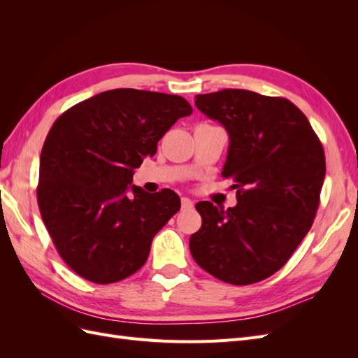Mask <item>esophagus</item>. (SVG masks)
Masks as SVG:
<instances>
[{"instance_id":"34e87169","label":"esophagus","mask_w":358,"mask_h":358,"mask_svg":"<svg viewBox=\"0 0 358 358\" xmlns=\"http://www.w3.org/2000/svg\"><path fill=\"white\" fill-rule=\"evenodd\" d=\"M182 209L183 210H191L192 208H194V203H192V200H189L188 197H182Z\"/></svg>"}]
</instances>
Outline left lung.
<instances>
[{"label": "left lung", "mask_w": 358, "mask_h": 358, "mask_svg": "<svg viewBox=\"0 0 358 358\" xmlns=\"http://www.w3.org/2000/svg\"><path fill=\"white\" fill-rule=\"evenodd\" d=\"M230 137L224 178L236 182L234 208L199 201L201 229L189 239L196 263L233 285L272 276L294 254L315 218L326 176L318 136L282 96L222 90L196 96Z\"/></svg>", "instance_id": "obj_1"}]
</instances>
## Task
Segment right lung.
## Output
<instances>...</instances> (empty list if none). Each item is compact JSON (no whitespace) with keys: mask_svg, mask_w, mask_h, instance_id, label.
I'll list each match as a JSON object with an SVG mask.
<instances>
[{"mask_svg":"<svg viewBox=\"0 0 358 358\" xmlns=\"http://www.w3.org/2000/svg\"><path fill=\"white\" fill-rule=\"evenodd\" d=\"M192 107L179 95L112 90L64 112L43 145L37 201L66 264L86 280L136 273L154 236L180 209L171 189L131 185L134 169Z\"/></svg>","mask_w":358,"mask_h":358,"instance_id":"add662e5","label":"right lung"}]
</instances>
